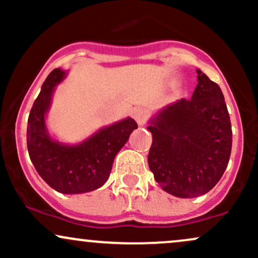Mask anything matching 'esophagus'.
<instances>
[{"label":"esophagus","mask_w":258,"mask_h":258,"mask_svg":"<svg viewBox=\"0 0 258 258\" xmlns=\"http://www.w3.org/2000/svg\"><path fill=\"white\" fill-rule=\"evenodd\" d=\"M132 117L137 121V123L139 126H143L147 121V112L144 109L136 108L132 110Z\"/></svg>","instance_id":"obj_1"}]
</instances>
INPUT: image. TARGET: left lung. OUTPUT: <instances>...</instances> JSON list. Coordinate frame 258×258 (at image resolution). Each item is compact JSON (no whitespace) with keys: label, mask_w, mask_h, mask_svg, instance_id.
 <instances>
[{"label":"left lung","mask_w":258,"mask_h":258,"mask_svg":"<svg viewBox=\"0 0 258 258\" xmlns=\"http://www.w3.org/2000/svg\"><path fill=\"white\" fill-rule=\"evenodd\" d=\"M191 99L160 109L149 120L148 164L168 194L197 198L217 184L232 152V125L220 86L197 69Z\"/></svg>","instance_id":"left-lung-1"}]
</instances>
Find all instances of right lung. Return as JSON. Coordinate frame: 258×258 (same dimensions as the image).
Listing matches in <instances>:
<instances>
[{"mask_svg":"<svg viewBox=\"0 0 258 258\" xmlns=\"http://www.w3.org/2000/svg\"><path fill=\"white\" fill-rule=\"evenodd\" d=\"M67 75L68 72L58 68L47 76L29 115L26 143L31 162L47 184L59 193L82 194L96 190L108 180L115 156L138 126L126 117L76 144L52 137L46 125L47 112L55 87Z\"/></svg>","mask_w":258,"mask_h":258,"instance_id":"obj_1","label":"right lung"}]
</instances>
